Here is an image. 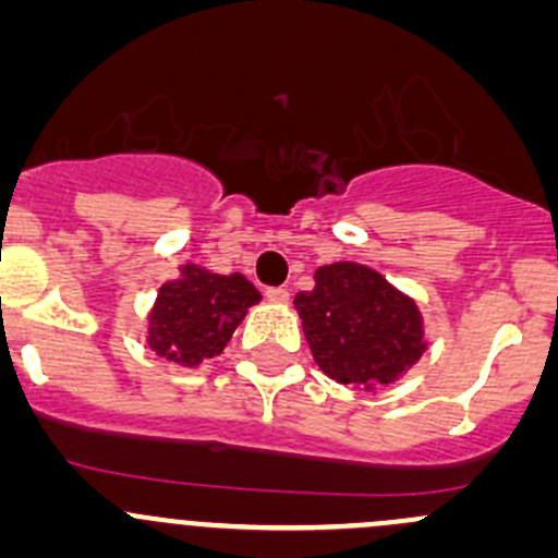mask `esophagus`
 Returning <instances> with one entry per match:
<instances>
[{
  "label": "esophagus",
  "instance_id": "obj_1",
  "mask_svg": "<svg viewBox=\"0 0 558 558\" xmlns=\"http://www.w3.org/2000/svg\"><path fill=\"white\" fill-rule=\"evenodd\" d=\"M291 294L286 289H269L267 291V302L269 304H278V307H283V304H289Z\"/></svg>",
  "mask_w": 558,
  "mask_h": 558
}]
</instances>
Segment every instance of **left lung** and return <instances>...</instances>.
<instances>
[{
    "instance_id": "8db88e82",
    "label": "left lung",
    "mask_w": 558,
    "mask_h": 558,
    "mask_svg": "<svg viewBox=\"0 0 558 558\" xmlns=\"http://www.w3.org/2000/svg\"><path fill=\"white\" fill-rule=\"evenodd\" d=\"M315 289L294 307L315 363L326 377L355 390H377L407 377L425 355V318L412 296L383 272L357 262L315 269Z\"/></svg>"
}]
</instances>
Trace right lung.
Masks as SVG:
<instances>
[{"mask_svg":"<svg viewBox=\"0 0 558 558\" xmlns=\"http://www.w3.org/2000/svg\"><path fill=\"white\" fill-rule=\"evenodd\" d=\"M262 302L245 275H219L195 262L179 264V278L157 289L146 315V344L184 368L225 353L248 310Z\"/></svg>","mask_w":558,"mask_h":558,"instance_id":"right-lung-1","label":"right lung"}]
</instances>
